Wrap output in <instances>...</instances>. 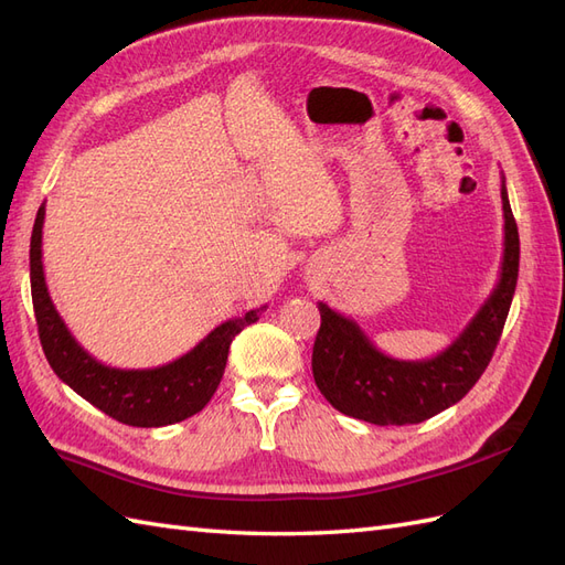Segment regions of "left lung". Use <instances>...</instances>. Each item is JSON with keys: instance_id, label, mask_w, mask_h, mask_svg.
Here are the masks:
<instances>
[{"instance_id": "obj_1", "label": "left lung", "mask_w": 565, "mask_h": 565, "mask_svg": "<svg viewBox=\"0 0 565 565\" xmlns=\"http://www.w3.org/2000/svg\"><path fill=\"white\" fill-rule=\"evenodd\" d=\"M504 254L498 285L452 344L426 361H398L382 353L358 322L318 303L313 380L339 413L377 426L429 419L459 403L481 380L502 337L519 280V228L502 177Z\"/></svg>"}]
</instances>
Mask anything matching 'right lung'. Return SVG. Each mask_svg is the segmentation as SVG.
I'll return each instance as SVG.
<instances>
[{
  "instance_id": "1",
  "label": "right lung",
  "mask_w": 565,
  "mask_h": 565,
  "mask_svg": "<svg viewBox=\"0 0 565 565\" xmlns=\"http://www.w3.org/2000/svg\"><path fill=\"white\" fill-rule=\"evenodd\" d=\"M44 214L46 210L42 204L30 237V289L42 349L58 380L100 413L129 426L150 429V426L177 424L200 413L224 377L231 341L247 324L259 320L266 306L247 311L243 318L221 322L198 347L167 365L146 370L104 365L79 347L49 297L42 264Z\"/></svg>"
}]
</instances>
